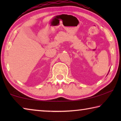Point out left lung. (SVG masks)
<instances>
[{"instance_id":"obj_1","label":"left lung","mask_w":121,"mask_h":121,"mask_svg":"<svg viewBox=\"0 0 121 121\" xmlns=\"http://www.w3.org/2000/svg\"><path fill=\"white\" fill-rule=\"evenodd\" d=\"M108 73H109V72H108ZM107 75H108V74H107Z\"/></svg>"}]
</instances>
